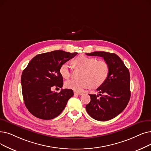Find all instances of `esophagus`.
<instances>
[{"mask_svg": "<svg viewBox=\"0 0 151 151\" xmlns=\"http://www.w3.org/2000/svg\"><path fill=\"white\" fill-rule=\"evenodd\" d=\"M83 93H80V92H78V91H74V94L75 95H81Z\"/></svg>", "mask_w": 151, "mask_h": 151, "instance_id": "34e87169", "label": "esophagus"}]
</instances>
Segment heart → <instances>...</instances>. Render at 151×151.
Here are the masks:
<instances>
[{
  "label": "heart",
  "instance_id": "heart-1",
  "mask_svg": "<svg viewBox=\"0 0 151 151\" xmlns=\"http://www.w3.org/2000/svg\"><path fill=\"white\" fill-rule=\"evenodd\" d=\"M77 67L83 70L81 80H70L65 83L67 88L75 91H81L83 89L91 87L97 88L107 80L109 73L108 63L104 60H97L96 58L84 55L77 57L73 61ZM60 75L67 79L70 76V67L68 63H63L59 68Z\"/></svg>",
  "mask_w": 151,
  "mask_h": 151
}]
</instances>
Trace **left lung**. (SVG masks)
<instances>
[{
  "instance_id": "left-lung-1",
  "label": "left lung",
  "mask_w": 151,
  "mask_h": 151,
  "mask_svg": "<svg viewBox=\"0 0 151 151\" xmlns=\"http://www.w3.org/2000/svg\"><path fill=\"white\" fill-rule=\"evenodd\" d=\"M102 57L109 67L107 80L97 89L98 95L89 94L91 101L86 106L88 114L98 121L114 119L126 108L130 99V75L128 69L116 54L106 52L86 53ZM102 93V95L100 94Z\"/></svg>"
}]
</instances>
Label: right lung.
<instances>
[{
  "label": "right lung",
  "instance_id": "1",
  "mask_svg": "<svg viewBox=\"0 0 151 151\" xmlns=\"http://www.w3.org/2000/svg\"><path fill=\"white\" fill-rule=\"evenodd\" d=\"M76 54L77 52L54 50L38 54L29 62L22 73L21 83L24 104L32 115L42 120H51L62 113L73 91L62 89L57 93L51 88H62L59 68Z\"/></svg>",
  "mask_w": 151,
  "mask_h": 151
}]
</instances>
